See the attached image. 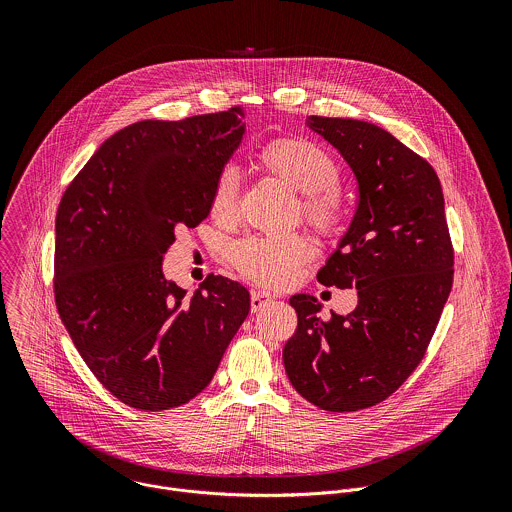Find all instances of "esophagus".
<instances>
[{"label":"esophagus","instance_id":"obj_1","mask_svg":"<svg viewBox=\"0 0 512 512\" xmlns=\"http://www.w3.org/2000/svg\"><path fill=\"white\" fill-rule=\"evenodd\" d=\"M270 301H274V295H272V293L258 290V292H252V295H250V307H252V311H260V309L266 307Z\"/></svg>","mask_w":512,"mask_h":512}]
</instances>
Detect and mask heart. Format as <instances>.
<instances>
[{"label": "heart", "instance_id": "heart-1", "mask_svg": "<svg viewBox=\"0 0 512 512\" xmlns=\"http://www.w3.org/2000/svg\"><path fill=\"white\" fill-rule=\"evenodd\" d=\"M260 169L299 193L301 220L323 238H341L349 224V207L339 191L341 169L325 147L305 138H278L258 155ZM211 215L230 226L240 215V179L232 167L217 175L211 191ZM309 244L301 236H252L238 242L230 260L248 280L264 288L290 286L309 260Z\"/></svg>", "mask_w": 512, "mask_h": 512}]
</instances>
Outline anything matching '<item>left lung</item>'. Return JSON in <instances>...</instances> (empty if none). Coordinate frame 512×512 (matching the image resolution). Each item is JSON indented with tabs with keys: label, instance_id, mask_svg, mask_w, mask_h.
Here are the masks:
<instances>
[{
	"label": "left lung",
	"instance_id": "obj_1",
	"mask_svg": "<svg viewBox=\"0 0 512 512\" xmlns=\"http://www.w3.org/2000/svg\"><path fill=\"white\" fill-rule=\"evenodd\" d=\"M359 183V205L323 286L357 288L359 305L319 315L315 297L290 299L297 329L284 347L293 388L327 412L386 400L422 363L453 284V244L434 167L363 120L309 116Z\"/></svg>",
	"mask_w": 512,
	"mask_h": 512
}]
</instances>
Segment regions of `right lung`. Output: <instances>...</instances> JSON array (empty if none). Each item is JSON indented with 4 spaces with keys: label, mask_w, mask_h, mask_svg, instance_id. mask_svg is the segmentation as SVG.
Here are the masks:
<instances>
[{
    "label": "right lung",
    "mask_w": 512,
    "mask_h": 512,
    "mask_svg": "<svg viewBox=\"0 0 512 512\" xmlns=\"http://www.w3.org/2000/svg\"><path fill=\"white\" fill-rule=\"evenodd\" d=\"M242 116L136 122L96 149L61 199L57 309L86 366L130 408L169 410L205 390L250 311L238 282L211 274L185 299L161 272L175 228L209 217Z\"/></svg>",
    "instance_id": "right-lung-1"
}]
</instances>
